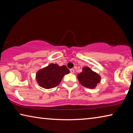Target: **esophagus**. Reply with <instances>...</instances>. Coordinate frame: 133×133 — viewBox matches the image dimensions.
Here are the masks:
<instances>
[{"instance_id": "esophagus-1", "label": "esophagus", "mask_w": 133, "mask_h": 133, "mask_svg": "<svg viewBox=\"0 0 133 133\" xmlns=\"http://www.w3.org/2000/svg\"><path fill=\"white\" fill-rule=\"evenodd\" d=\"M70 73H75V70H74L73 69H71L70 70Z\"/></svg>"}]
</instances>
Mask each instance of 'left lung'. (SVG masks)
<instances>
[{"label":"left lung","instance_id":"obj_1","mask_svg":"<svg viewBox=\"0 0 133 133\" xmlns=\"http://www.w3.org/2000/svg\"><path fill=\"white\" fill-rule=\"evenodd\" d=\"M82 70L77 76L79 83L87 88L93 89L96 88L97 84L100 82V76L89 67H83Z\"/></svg>","mask_w":133,"mask_h":133}]
</instances>
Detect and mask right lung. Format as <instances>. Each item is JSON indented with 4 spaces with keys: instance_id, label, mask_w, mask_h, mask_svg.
<instances>
[{
    "instance_id": "right-lung-1",
    "label": "right lung",
    "mask_w": 133,
    "mask_h": 133,
    "mask_svg": "<svg viewBox=\"0 0 133 133\" xmlns=\"http://www.w3.org/2000/svg\"><path fill=\"white\" fill-rule=\"evenodd\" d=\"M69 73V70L65 65L60 66L51 63L37 71L36 79L40 87L49 89L59 84L63 76Z\"/></svg>"
}]
</instances>
